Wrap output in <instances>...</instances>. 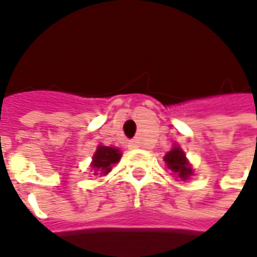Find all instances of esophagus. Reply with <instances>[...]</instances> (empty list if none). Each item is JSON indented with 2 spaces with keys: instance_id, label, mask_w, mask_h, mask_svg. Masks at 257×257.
Here are the masks:
<instances>
[{
  "instance_id": "34e87169",
  "label": "esophagus",
  "mask_w": 257,
  "mask_h": 257,
  "mask_svg": "<svg viewBox=\"0 0 257 257\" xmlns=\"http://www.w3.org/2000/svg\"><path fill=\"white\" fill-rule=\"evenodd\" d=\"M139 146V143L136 142V140H132L131 143H129V147H132V149H135V147H138Z\"/></svg>"
}]
</instances>
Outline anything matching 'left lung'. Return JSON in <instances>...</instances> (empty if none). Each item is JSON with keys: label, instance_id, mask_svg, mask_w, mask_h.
Returning a JSON list of instances; mask_svg holds the SVG:
<instances>
[{"label": "left lung", "instance_id": "1", "mask_svg": "<svg viewBox=\"0 0 257 257\" xmlns=\"http://www.w3.org/2000/svg\"><path fill=\"white\" fill-rule=\"evenodd\" d=\"M164 161L167 162L168 168L173 173H176L179 178L183 179V180H186L193 173V169L189 167V162L186 160L184 153L179 147H173L172 150L165 156Z\"/></svg>", "mask_w": 257, "mask_h": 257}]
</instances>
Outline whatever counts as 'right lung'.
Masks as SVG:
<instances>
[{
  "mask_svg": "<svg viewBox=\"0 0 257 257\" xmlns=\"http://www.w3.org/2000/svg\"><path fill=\"white\" fill-rule=\"evenodd\" d=\"M119 158H121V153H119L118 149L99 146L96 154L93 156L92 168L95 169V172H101L106 175V173L110 172L112 164H115V162L119 161Z\"/></svg>",
  "mask_w": 257,
  "mask_h": 257,
  "instance_id": "1",
  "label": "right lung"
}]
</instances>
